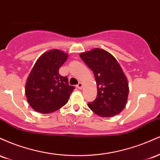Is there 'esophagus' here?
I'll return each instance as SVG.
<instances>
[{"mask_svg": "<svg viewBox=\"0 0 160 160\" xmlns=\"http://www.w3.org/2000/svg\"><path fill=\"white\" fill-rule=\"evenodd\" d=\"M77 87L78 88V89H82V82H79V83L78 84V85H77Z\"/></svg>", "mask_w": 160, "mask_h": 160, "instance_id": "34e87169", "label": "esophagus"}]
</instances>
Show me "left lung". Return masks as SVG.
Listing matches in <instances>:
<instances>
[{
    "mask_svg": "<svg viewBox=\"0 0 160 160\" xmlns=\"http://www.w3.org/2000/svg\"><path fill=\"white\" fill-rule=\"evenodd\" d=\"M80 56L92 71L97 84V98L88 107L102 117L119 114L127 103L129 89L117 60L108 51L99 48L81 52Z\"/></svg>",
    "mask_w": 160,
    "mask_h": 160,
    "instance_id": "1",
    "label": "left lung"
}]
</instances>
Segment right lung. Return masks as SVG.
Listing matches in <instances>:
<instances>
[{"label":"right lung","instance_id":"obj_1","mask_svg":"<svg viewBox=\"0 0 160 160\" xmlns=\"http://www.w3.org/2000/svg\"><path fill=\"white\" fill-rule=\"evenodd\" d=\"M68 54L59 49H51L38 58L25 83L27 101L34 111L50 113L67 104L73 90L67 77L58 73Z\"/></svg>","mask_w":160,"mask_h":160}]
</instances>
